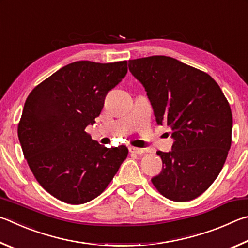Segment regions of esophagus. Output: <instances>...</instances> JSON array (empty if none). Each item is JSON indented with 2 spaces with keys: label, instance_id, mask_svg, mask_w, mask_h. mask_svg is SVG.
Listing matches in <instances>:
<instances>
[{
  "label": "esophagus",
  "instance_id": "1",
  "mask_svg": "<svg viewBox=\"0 0 248 248\" xmlns=\"http://www.w3.org/2000/svg\"><path fill=\"white\" fill-rule=\"evenodd\" d=\"M129 153L141 155V154H144V150H142L141 148H136V147H129Z\"/></svg>",
  "mask_w": 248,
  "mask_h": 248
}]
</instances>
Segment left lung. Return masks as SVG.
Segmentation results:
<instances>
[{"mask_svg":"<svg viewBox=\"0 0 248 248\" xmlns=\"http://www.w3.org/2000/svg\"><path fill=\"white\" fill-rule=\"evenodd\" d=\"M144 85L158 125L171 128L170 153L158 151L162 171L151 182L173 202H189L206 192L222 170L232 142V112L216 80L170 56L128 61Z\"/></svg>","mask_w":248,"mask_h":248,"instance_id":"obj_1","label":"left lung"}]
</instances>
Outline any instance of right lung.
Returning a JSON list of instances; mask_svg holds the SVG:
<instances>
[{
  "label": "right lung",
  "instance_id": "add662e5",
  "mask_svg": "<svg viewBox=\"0 0 248 248\" xmlns=\"http://www.w3.org/2000/svg\"><path fill=\"white\" fill-rule=\"evenodd\" d=\"M126 73L127 61H78L34 87L26 100L17 129L24 157L38 183L59 201H93L127 158L126 146L106 148L85 132Z\"/></svg>",
  "mask_w": 248,
  "mask_h": 248
}]
</instances>
